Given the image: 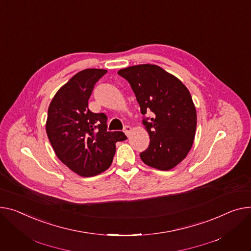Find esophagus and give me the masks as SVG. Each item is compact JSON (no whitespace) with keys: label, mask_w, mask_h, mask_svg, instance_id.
<instances>
[{"label":"esophagus","mask_w":251,"mask_h":251,"mask_svg":"<svg viewBox=\"0 0 251 251\" xmlns=\"http://www.w3.org/2000/svg\"><path fill=\"white\" fill-rule=\"evenodd\" d=\"M131 131H132V128H131L130 126H125V127H124V132H125V134H126L127 136L130 135Z\"/></svg>","instance_id":"34e87169"}]
</instances>
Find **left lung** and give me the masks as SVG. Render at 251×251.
Listing matches in <instances>:
<instances>
[{"mask_svg": "<svg viewBox=\"0 0 251 251\" xmlns=\"http://www.w3.org/2000/svg\"><path fill=\"white\" fill-rule=\"evenodd\" d=\"M118 75L130 83L141 114L152 112L142 121L150 143L140 158L156 170L174 169L188 155L196 134L197 112L189 90L155 64L129 66Z\"/></svg>", "mask_w": 251, "mask_h": 251, "instance_id": "8db88e82", "label": "left lung"}]
</instances>
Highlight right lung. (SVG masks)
I'll return each instance as SVG.
<instances>
[{
  "label": "right lung",
  "mask_w": 251,
  "mask_h": 251,
  "mask_svg": "<svg viewBox=\"0 0 251 251\" xmlns=\"http://www.w3.org/2000/svg\"><path fill=\"white\" fill-rule=\"evenodd\" d=\"M107 73L87 69L62 86L48 108L46 133L56 156L81 176H94L108 170L116 142L127 139L121 131H107V116L93 113L89 99L96 82Z\"/></svg>",
  "instance_id": "right-lung-1"
}]
</instances>
